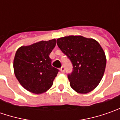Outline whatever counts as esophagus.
<instances>
[{"label": "esophagus", "mask_w": 120, "mask_h": 120, "mask_svg": "<svg viewBox=\"0 0 120 120\" xmlns=\"http://www.w3.org/2000/svg\"><path fill=\"white\" fill-rule=\"evenodd\" d=\"M60 70H61V72H64L65 71V67L62 66V67L60 68Z\"/></svg>", "instance_id": "1"}]
</instances>
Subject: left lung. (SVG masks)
<instances>
[{"mask_svg": "<svg viewBox=\"0 0 120 120\" xmlns=\"http://www.w3.org/2000/svg\"><path fill=\"white\" fill-rule=\"evenodd\" d=\"M57 44L73 65L67 75L72 89L79 94H87L98 85L104 76L106 57L99 43L82 36L57 39Z\"/></svg>", "mask_w": 120, "mask_h": 120, "instance_id": "left-lung-1", "label": "left lung"}]
</instances>
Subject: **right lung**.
Returning <instances> with one entry per match:
<instances>
[{
	"label": "right lung",
	"mask_w": 120,
	"mask_h": 120,
	"mask_svg": "<svg viewBox=\"0 0 120 120\" xmlns=\"http://www.w3.org/2000/svg\"><path fill=\"white\" fill-rule=\"evenodd\" d=\"M56 45V40L41 41L16 51L13 67L21 85L35 94L46 92L52 86L59 69L51 65L49 55Z\"/></svg>",
	"instance_id": "add662e5"
}]
</instances>
